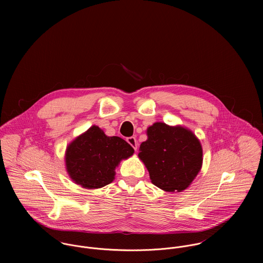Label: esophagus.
<instances>
[{
    "instance_id": "1",
    "label": "esophagus",
    "mask_w": 263,
    "mask_h": 263,
    "mask_svg": "<svg viewBox=\"0 0 263 263\" xmlns=\"http://www.w3.org/2000/svg\"><path fill=\"white\" fill-rule=\"evenodd\" d=\"M126 142L135 149V151L138 150V142H137V140H136V138L135 137H130V138H127L126 139Z\"/></svg>"
}]
</instances>
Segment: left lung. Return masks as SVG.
I'll return each mask as SVG.
<instances>
[{
	"label": "left lung",
	"instance_id": "1",
	"mask_svg": "<svg viewBox=\"0 0 263 263\" xmlns=\"http://www.w3.org/2000/svg\"><path fill=\"white\" fill-rule=\"evenodd\" d=\"M147 135L139 157L149 171L152 183L168 192L186 189L202 165L198 139L183 126L164 122H155L148 127Z\"/></svg>",
	"mask_w": 263,
	"mask_h": 263
}]
</instances>
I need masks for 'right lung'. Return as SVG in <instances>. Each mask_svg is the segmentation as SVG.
I'll return each mask as SVG.
<instances>
[{
	"instance_id": "add662e5",
	"label": "right lung",
	"mask_w": 263,
	"mask_h": 263,
	"mask_svg": "<svg viewBox=\"0 0 263 263\" xmlns=\"http://www.w3.org/2000/svg\"><path fill=\"white\" fill-rule=\"evenodd\" d=\"M134 154L129 144L119 137H107L96 126L76 138L66 151V167L72 180L88 189L111 183L115 168Z\"/></svg>"
}]
</instances>
